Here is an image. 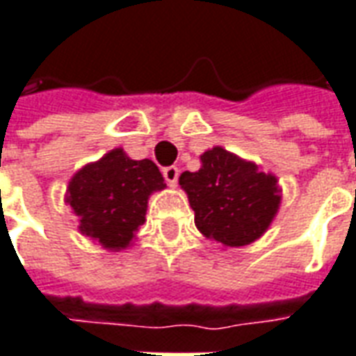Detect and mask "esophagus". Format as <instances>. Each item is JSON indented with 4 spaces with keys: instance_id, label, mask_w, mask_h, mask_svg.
I'll list each match as a JSON object with an SVG mask.
<instances>
[{
    "instance_id": "1",
    "label": "esophagus",
    "mask_w": 356,
    "mask_h": 356,
    "mask_svg": "<svg viewBox=\"0 0 356 356\" xmlns=\"http://www.w3.org/2000/svg\"><path fill=\"white\" fill-rule=\"evenodd\" d=\"M162 175H164L165 183L170 186H175L179 181V168L177 165H168L162 170Z\"/></svg>"
}]
</instances>
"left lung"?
I'll return each instance as SVG.
<instances>
[{"mask_svg": "<svg viewBox=\"0 0 356 356\" xmlns=\"http://www.w3.org/2000/svg\"><path fill=\"white\" fill-rule=\"evenodd\" d=\"M179 183L188 194L198 230L226 247L259 239L281 202L277 179L222 147L204 152L202 168L185 171Z\"/></svg>", "mask_w": 356, "mask_h": 356, "instance_id": "1", "label": "left lung"}]
</instances>
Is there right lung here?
<instances>
[{"label":"right lung","instance_id":"1","mask_svg":"<svg viewBox=\"0 0 356 356\" xmlns=\"http://www.w3.org/2000/svg\"><path fill=\"white\" fill-rule=\"evenodd\" d=\"M152 160H131L122 149L84 165L67 186L65 202L81 218L79 230L105 249H126L145 222L147 200L164 188Z\"/></svg>","mask_w":356,"mask_h":356}]
</instances>
